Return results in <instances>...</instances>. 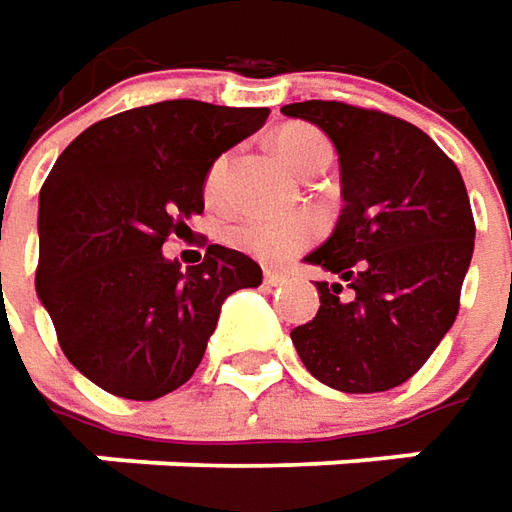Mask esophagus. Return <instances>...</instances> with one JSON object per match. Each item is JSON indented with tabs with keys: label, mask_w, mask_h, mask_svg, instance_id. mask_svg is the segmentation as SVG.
Returning a JSON list of instances; mask_svg holds the SVG:
<instances>
[{
	"label": "esophagus",
	"mask_w": 512,
	"mask_h": 512,
	"mask_svg": "<svg viewBox=\"0 0 512 512\" xmlns=\"http://www.w3.org/2000/svg\"><path fill=\"white\" fill-rule=\"evenodd\" d=\"M263 280H266L269 286H283V283H286L289 277H286V274H283V272H274V269H266V272H263Z\"/></svg>",
	"instance_id": "obj_1"
}]
</instances>
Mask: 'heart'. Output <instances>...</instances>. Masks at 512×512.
I'll list each match as a JSON object with an SVG mask.
<instances>
[{
	"label": "heart",
	"mask_w": 512,
	"mask_h": 512,
	"mask_svg": "<svg viewBox=\"0 0 512 512\" xmlns=\"http://www.w3.org/2000/svg\"><path fill=\"white\" fill-rule=\"evenodd\" d=\"M277 155L291 172L306 175L317 167V161L328 158L331 152H328L326 138L317 130L289 127L277 135ZM226 169H229V155H221L209 167L206 184H203V195L209 203H218L223 198ZM314 235H317V223L306 215H249L226 226V243L260 263H286L300 249H306Z\"/></svg>",
	"instance_id": "obj_1"
}]
</instances>
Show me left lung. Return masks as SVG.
Masks as SVG:
<instances>
[{
    "mask_svg": "<svg viewBox=\"0 0 512 512\" xmlns=\"http://www.w3.org/2000/svg\"><path fill=\"white\" fill-rule=\"evenodd\" d=\"M331 138L343 209L306 263L320 309L291 331L303 365L343 394H377L411 379L442 343L473 257V212L456 164L419 127L343 101L286 104ZM345 282L351 298H340Z\"/></svg>",
    "mask_w": 512,
    "mask_h": 512,
    "instance_id": "8db88e82",
    "label": "left lung"
}]
</instances>
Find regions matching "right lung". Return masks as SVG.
<instances>
[{"label": "right lung", "mask_w": 512, "mask_h": 512, "mask_svg": "<svg viewBox=\"0 0 512 512\" xmlns=\"http://www.w3.org/2000/svg\"><path fill=\"white\" fill-rule=\"evenodd\" d=\"M269 118L192 98L110 115L59 155L39 192L36 294L64 357L98 388L158 399L201 365L223 300L257 289L255 260L206 246L181 272L161 252L203 212L209 167Z\"/></svg>", "instance_id": "add662e5"}]
</instances>
